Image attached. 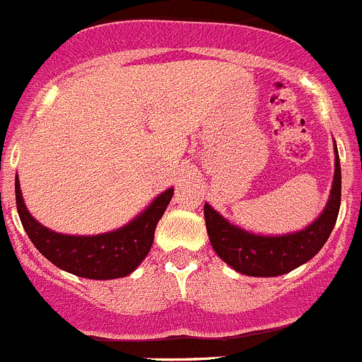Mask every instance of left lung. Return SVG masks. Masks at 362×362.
Masks as SVG:
<instances>
[{"instance_id":"1","label":"left lung","mask_w":362,"mask_h":362,"mask_svg":"<svg viewBox=\"0 0 362 362\" xmlns=\"http://www.w3.org/2000/svg\"><path fill=\"white\" fill-rule=\"evenodd\" d=\"M341 205V164L335 148V173L330 198L317 220L305 229L281 236L252 234L218 214L209 204L204 216L211 245L227 265L236 272L256 278L281 276L307 263L327 243L335 226Z\"/></svg>"}]
</instances>
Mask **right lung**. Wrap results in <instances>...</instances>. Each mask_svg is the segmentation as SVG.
<instances>
[{
  "mask_svg": "<svg viewBox=\"0 0 362 362\" xmlns=\"http://www.w3.org/2000/svg\"><path fill=\"white\" fill-rule=\"evenodd\" d=\"M173 187L157 197L128 226L95 236H70L47 229L28 213L16 177V205L35 249L55 267L88 279H115L132 274L153 245L155 229L173 198Z\"/></svg>",
  "mask_w": 362,
  "mask_h": 362,
  "instance_id": "add662e5",
  "label": "right lung"
}]
</instances>
